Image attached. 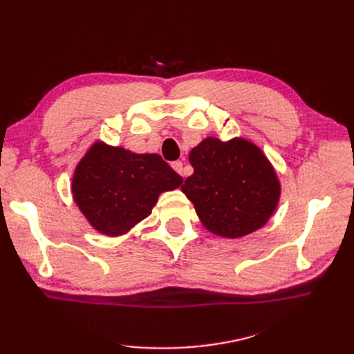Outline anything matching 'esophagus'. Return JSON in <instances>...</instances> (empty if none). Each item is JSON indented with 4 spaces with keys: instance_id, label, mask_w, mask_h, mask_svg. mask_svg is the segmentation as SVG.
I'll use <instances>...</instances> for the list:
<instances>
[{
    "instance_id": "1",
    "label": "esophagus",
    "mask_w": 354,
    "mask_h": 354,
    "mask_svg": "<svg viewBox=\"0 0 354 354\" xmlns=\"http://www.w3.org/2000/svg\"><path fill=\"white\" fill-rule=\"evenodd\" d=\"M173 168L177 171V173L180 174V176H186V173H185V167H183V162H181V160H176V162H173Z\"/></svg>"
}]
</instances>
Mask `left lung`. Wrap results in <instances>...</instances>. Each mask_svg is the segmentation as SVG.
<instances>
[{
    "mask_svg": "<svg viewBox=\"0 0 354 354\" xmlns=\"http://www.w3.org/2000/svg\"><path fill=\"white\" fill-rule=\"evenodd\" d=\"M194 174L181 186L201 223L221 238L261 229L281 199V181L261 149L248 138L207 137L192 149Z\"/></svg>",
    "mask_w": 354,
    "mask_h": 354,
    "instance_id": "obj_1",
    "label": "left lung"
}]
</instances>
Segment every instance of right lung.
I'll use <instances>...</instances> for the list:
<instances>
[{
	"label": "right lung",
	"instance_id": "add662e5",
	"mask_svg": "<svg viewBox=\"0 0 354 354\" xmlns=\"http://www.w3.org/2000/svg\"><path fill=\"white\" fill-rule=\"evenodd\" d=\"M181 183L160 155L95 140L73 171L71 192L90 226L116 238L151 216L160 194Z\"/></svg>",
	"mask_w": 354,
	"mask_h": 354
}]
</instances>
